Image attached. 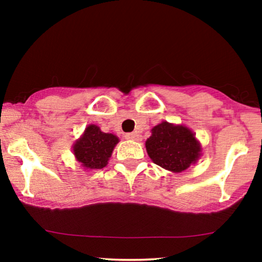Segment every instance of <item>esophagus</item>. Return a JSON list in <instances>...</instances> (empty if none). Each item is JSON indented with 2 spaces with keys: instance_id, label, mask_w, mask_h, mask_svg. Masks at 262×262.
<instances>
[{
  "instance_id": "1",
  "label": "esophagus",
  "mask_w": 262,
  "mask_h": 262,
  "mask_svg": "<svg viewBox=\"0 0 262 262\" xmlns=\"http://www.w3.org/2000/svg\"><path fill=\"white\" fill-rule=\"evenodd\" d=\"M125 139H129V140H138L139 139V134L137 133V132H133V133H127L124 135Z\"/></svg>"
}]
</instances>
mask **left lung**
I'll return each instance as SVG.
<instances>
[{"mask_svg":"<svg viewBox=\"0 0 262 262\" xmlns=\"http://www.w3.org/2000/svg\"><path fill=\"white\" fill-rule=\"evenodd\" d=\"M145 148L152 162L165 170L182 172L201 156L200 141L185 125L162 122L151 129Z\"/></svg>","mask_w":262,"mask_h":262,"instance_id":"1","label":"left lung"}]
</instances>
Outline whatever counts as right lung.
I'll return each mask as SVG.
<instances>
[{"mask_svg": "<svg viewBox=\"0 0 262 262\" xmlns=\"http://www.w3.org/2000/svg\"><path fill=\"white\" fill-rule=\"evenodd\" d=\"M118 141L119 139L114 134L103 133L100 127L90 124L80 139L75 141L74 155L85 169H103Z\"/></svg>", "mask_w": 262, "mask_h": 262, "instance_id": "right-lung-1", "label": "right lung"}]
</instances>
